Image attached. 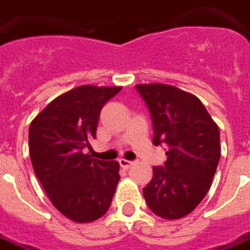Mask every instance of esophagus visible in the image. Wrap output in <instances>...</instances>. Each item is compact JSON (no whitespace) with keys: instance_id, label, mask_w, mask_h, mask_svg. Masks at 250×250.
I'll return each mask as SVG.
<instances>
[{"instance_id":"esophagus-1","label":"esophagus","mask_w":250,"mask_h":250,"mask_svg":"<svg viewBox=\"0 0 250 250\" xmlns=\"http://www.w3.org/2000/svg\"><path fill=\"white\" fill-rule=\"evenodd\" d=\"M119 163H120V166L125 168V170H128V168H130L131 166L134 165V162H131V161H127V159H120Z\"/></svg>"}]
</instances>
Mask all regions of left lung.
Returning a JSON list of instances; mask_svg holds the SVG:
<instances>
[{
	"label": "left lung",
	"mask_w": 250,
	"mask_h": 250,
	"mask_svg": "<svg viewBox=\"0 0 250 250\" xmlns=\"http://www.w3.org/2000/svg\"><path fill=\"white\" fill-rule=\"evenodd\" d=\"M151 114L154 145H168L165 166L152 167L143 188L148 208L165 220L190 214L211 186L221 157L218 125L195 95L161 84H136Z\"/></svg>",
	"instance_id": "obj_1"
}]
</instances>
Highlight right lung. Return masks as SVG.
<instances>
[{"label":"right lung","mask_w":250,"mask_h":250,"mask_svg":"<svg viewBox=\"0 0 250 250\" xmlns=\"http://www.w3.org/2000/svg\"><path fill=\"white\" fill-rule=\"evenodd\" d=\"M122 87L80 85L53 99L29 127V154L52 205L77 224L99 220L108 210L119 182V162L88 154L99 115Z\"/></svg>","instance_id":"1"}]
</instances>
